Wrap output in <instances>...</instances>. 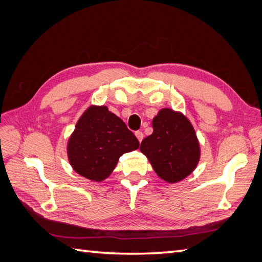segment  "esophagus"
Instances as JSON below:
<instances>
[{"mask_svg":"<svg viewBox=\"0 0 262 262\" xmlns=\"http://www.w3.org/2000/svg\"><path fill=\"white\" fill-rule=\"evenodd\" d=\"M135 135H136V137H137V140L140 141V142H142L143 141V137H144V134L143 133L141 132V130H138V132H136L135 133Z\"/></svg>","mask_w":262,"mask_h":262,"instance_id":"34e87169","label":"esophagus"}]
</instances>
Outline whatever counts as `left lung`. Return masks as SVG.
Returning <instances> with one entry per match:
<instances>
[{
	"label": "left lung",
	"instance_id": "obj_1",
	"mask_svg": "<svg viewBox=\"0 0 262 262\" xmlns=\"http://www.w3.org/2000/svg\"><path fill=\"white\" fill-rule=\"evenodd\" d=\"M152 135L141 143L157 174L166 182H179L196 169L200 147L191 122L181 113L164 108L152 121Z\"/></svg>",
	"mask_w": 262,
	"mask_h": 262
}]
</instances>
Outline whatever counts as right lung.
I'll list each match as a JSON object with an SVG mask.
<instances>
[{"instance_id": "right-lung-1", "label": "right lung", "mask_w": 262, "mask_h": 262, "mask_svg": "<svg viewBox=\"0 0 262 262\" xmlns=\"http://www.w3.org/2000/svg\"><path fill=\"white\" fill-rule=\"evenodd\" d=\"M140 146L135 135L105 105H91L80 117L68 143L72 168L89 180L108 178L124 153Z\"/></svg>"}]
</instances>
